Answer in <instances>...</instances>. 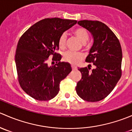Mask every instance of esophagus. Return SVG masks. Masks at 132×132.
Returning a JSON list of instances; mask_svg holds the SVG:
<instances>
[{
	"label": "esophagus",
	"mask_w": 132,
	"mask_h": 132,
	"mask_svg": "<svg viewBox=\"0 0 132 132\" xmlns=\"http://www.w3.org/2000/svg\"><path fill=\"white\" fill-rule=\"evenodd\" d=\"M71 67H72V69L73 70H76V69H77V67L74 65H72Z\"/></svg>",
	"instance_id": "esophagus-1"
}]
</instances>
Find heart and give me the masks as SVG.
<instances>
[{
    "mask_svg": "<svg viewBox=\"0 0 132 132\" xmlns=\"http://www.w3.org/2000/svg\"><path fill=\"white\" fill-rule=\"evenodd\" d=\"M74 34L75 36L82 42V43H86L89 39V34L85 28H78L74 30ZM67 40V35L65 33H63L60 36L58 39V46L60 49H64L65 47ZM63 60L67 62L76 64L83 58V55L79 52H73V51H67L65 52L63 55Z\"/></svg>",
    "mask_w": 132,
    "mask_h": 132,
    "instance_id": "1",
    "label": "heart"
}]
</instances>
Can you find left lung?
<instances>
[{
  "mask_svg": "<svg viewBox=\"0 0 132 132\" xmlns=\"http://www.w3.org/2000/svg\"><path fill=\"white\" fill-rule=\"evenodd\" d=\"M77 24L88 30L93 37L86 62L93 63L95 68L92 71L89 67L78 69L82 77L77 82L76 92L84 100L100 101L113 90L121 76V47L114 34L102 22L81 20Z\"/></svg>",
  "mask_w": 132,
  "mask_h": 132,
  "instance_id": "left-lung-1",
  "label": "left lung"
}]
</instances>
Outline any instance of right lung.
Masks as SVG:
<instances>
[{
  "mask_svg": "<svg viewBox=\"0 0 132 132\" xmlns=\"http://www.w3.org/2000/svg\"><path fill=\"white\" fill-rule=\"evenodd\" d=\"M77 23L76 20L58 18L38 21L23 34L16 50L15 63L21 88L36 100H50L59 92L60 82L71 72L68 62H60V36ZM53 55L55 66L47 64L48 57Z\"/></svg>",
  "mask_w": 132,
  "mask_h": 132,
  "instance_id": "1",
  "label": "right lung"
}]
</instances>
